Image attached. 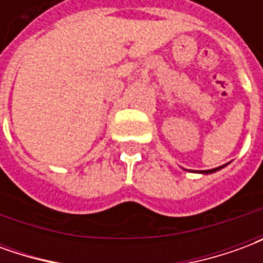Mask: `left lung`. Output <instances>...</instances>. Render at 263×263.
Masks as SVG:
<instances>
[{
    "mask_svg": "<svg viewBox=\"0 0 263 263\" xmlns=\"http://www.w3.org/2000/svg\"><path fill=\"white\" fill-rule=\"evenodd\" d=\"M226 166V165H224ZM224 166H220V167H215V169H210V171H198V173H204V175H209V173H213V172L220 171L221 167H224Z\"/></svg>",
    "mask_w": 263,
    "mask_h": 263,
    "instance_id": "8db88e82",
    "label": "left lung"
}]
</instances>
